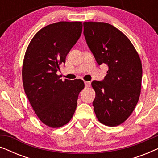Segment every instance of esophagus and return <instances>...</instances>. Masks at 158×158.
<instances>
[{
  "mask_svg": "<svg viewBox=\"0 0 158 158\" xmlns=\"http://www.w3.org/2000/svg\"><path fill=\"white\" fill-rule=\"evenodd\" d=\"M84 83H85V87H90V82L85 81V82H84Z\"/></svg>",
  "mask_w": 158,
  "mask_h": 158,
  "instance_id": "obj_1",
  "label": "esophagus"
}]
</instances>
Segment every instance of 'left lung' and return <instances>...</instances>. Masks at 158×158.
Returning <instances> with one entry per match:
<instances>
[{"mask_svg": "<svg viewBox=\"0 0 158 158\" xmlns=\"http://www.w3.org/2000/svg\"><path fill=\"white\" fill-rule=\"evenodd\" d=\"M86 43L99 65L109 67L102 81H94L93 101L98 120L116 127L132 113L139 101L142 68L137 52L130 40L114 26L104 22H84Z\"/></svg>", "mask_w": 158, "mask_h": 158, "instance_id": "obj_1", "label": "left lung"}]
</instances>
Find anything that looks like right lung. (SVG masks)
I'll return each instance as SVG.
<instances>
[{
	"instance_id": "right-lung-1",
	"label": "right lung",
	"mask_w": 158,
	"mask_h": 158,
	"mask_svg": "<svg viewBox=\"0 0 158 158\" xmlns=\"http://www.w3.org/2000/svg\"><path fill=\"white\" fill-rule=\"evenodd\" d=\"M82 29L81 21L47 25L34 35L26 51L22 68L25 94L38 118L49 127L58 128L70 122L85 86L81 79L62 81L57 75Z\"/></svg>"
}]
</instances>
